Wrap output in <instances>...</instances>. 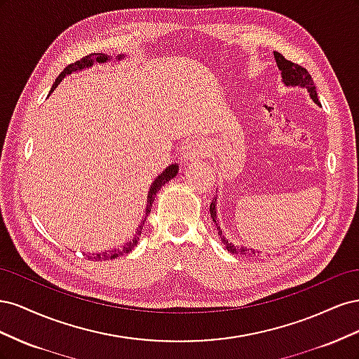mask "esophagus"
Masks as SVG:
<instances>
[{"instance_id":"34e87169","label":"esophagus","mask_w":359,"mask_h":359,"mask_svg":"<svg viewBox=\"0 0 359 359\" xmlns=\"http://www.w3.org/2000/svg\"><path fill=\"white\" fill-rule=\"evenodd\" d=\"M205 154H206V147L203 142H199V140H191V142L187 144L182 149V158L187 161L203 158Z\"/></svg>"}]
</instances>
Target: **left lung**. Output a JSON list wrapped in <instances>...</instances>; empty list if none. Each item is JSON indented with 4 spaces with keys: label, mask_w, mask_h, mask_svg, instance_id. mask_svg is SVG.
I'll list each match as a JSON object with an SVG mask.
<instances>
[{
    "label": "left lung",
    "mask_w": 359,
    "mask_h": 359,
    "mask_svg": "<svg viewBox=\"0 0 359 359\" xmlns=\"http://www.w3.org/2000/svg\"><path fill=\"white\" fill-rule=\"evenodd\" d=\"M274 58H276V62L278 66V70L281 72V78H283V82L287 85V86H304V88H307V91L310 93V97L311 99L316 102L318 104L319 100H318V93H316V86H314V82H313V78L311 74L304 69L302 66H299V64H295L289 60H286L281 53L278 52H274ZM215 202L217 199L214 198L211 205H210V212H211V217H212V222L217 227V231H219V235H220V240L223 243V245L226 247L227 252H231L233 255H243V256H255L257 255L259 252H255V250L252 248H244V247H238V245H233L232 243H229L226 240V238L223 236L222 231H220V226H219V220H217V211H215Z\"/></svg>",
    "instance_id": "8db88e82"
}]
</instances>
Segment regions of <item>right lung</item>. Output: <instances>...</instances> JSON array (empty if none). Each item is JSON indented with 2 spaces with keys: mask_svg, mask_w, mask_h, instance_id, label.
<instances>
[{
  "mask_svg": "<svg viewBox=\"0 0 359 359\" xmlns=\"http://www.w3.org/2000/svg\"><path fill=\"white\" fill-rule=\"evenodd\" d=\"M119 58H123V57L119 55L118 60H119ZM107 60H111V58L107 57L106 53H90V55H86V57L81 58L79 61L69 64V66L58 74V78H57L55 83L52 85V90L57 88V85L62 81V78H64V76H66V74H70L72 72H76V70H82V69H85V67H90V66H93V62H106ZM52 90H50V91H52ZM177 173H178V166H177V165H170L169 168H166V170H163V173H160L158 178H156V181H154L153 184H151V189H149V191H148V199H147L145 217H144V220L140 222L139 229H137V232H136V235H135V240L127 243V244L123 245L121 248L109 250V252H103V253H99V255H91V256H88V259L95 260V262H97V260L116 259L118 256H123V255H126V253H128V252H132V250L135 248V245L137 244L140 232H142V227H144V224H145V219L148 217V214L151 212V206H153V202H154V199H156L157 191L161 189V186H165V184H166L168 181H170L173 177H175Z\"/></svg>",
  "mask_w": 359,
  "mask_h": 359,
  "instance_id": "obj_1",
  "label": "right lung"
}]
</instances>
